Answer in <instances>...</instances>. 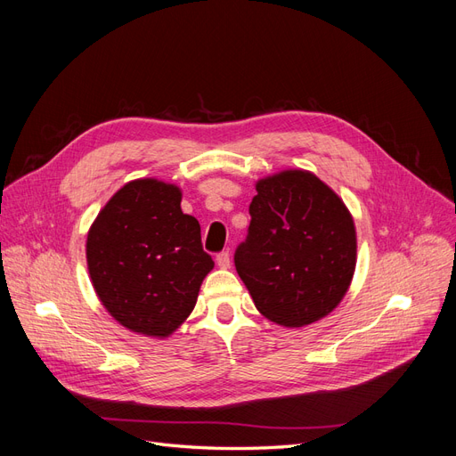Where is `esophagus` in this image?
Here are the masks:
<instances>
[{
	"label": "esophagus",
	"instance_id": "1",
	"mask_svg": "<svg viewBox=\"0 0 456 456\" xmlns=\"http://www.w3.org/2000/svg\"><path fill=\"white\" fill-rule=\"evenodd\" d=\"M216 265H218V268L228 270V268H230V265H232V260H230V253H228V251L218 253V255H216Z\"/></svg>",
	"mask_w": 456,
	"mask_h": 456
}]
</instances>
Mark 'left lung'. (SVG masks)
Here are the masks:
<instances>
[{
	"instance_id": "obj_1",
	"label": "left lung",
	"mask_w": 456,
	"mask_h": 456,
	"mask_svg": "<svg viewBox=\"0 0 456 456\" xmlns=\"http://www.w3.org/2000/svg\"><path fill=\"white\" fill-rule=\"evenodd\" d=\"M247 241L233 256L256 310L283 327L323 320L346 297L357 260L354 216L306 169L258 178Z\"/></svg>"
}]
</instances>
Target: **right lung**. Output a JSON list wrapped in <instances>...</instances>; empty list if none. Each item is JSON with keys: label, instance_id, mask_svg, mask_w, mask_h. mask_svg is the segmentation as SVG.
<instances>
[{"label": "right lung", "instance_id": "obj_1", "mask_svg": "<svg viewBox=\"0 0 456 456\" xmlns=\"http://www.w3.org/2000/svg\"><path fill=\"white\" fill-rule=\"evenodd\" d=\"M183 190L136 178L106 201L87 232V270L96 297L131 333L167 338L194 310L215 268L201 228L181 209Z\"/></svg>", "mask_w": 456, "mask_h": 456}]
</instances>
